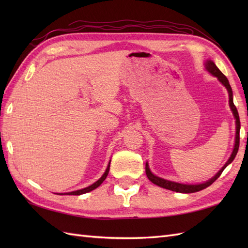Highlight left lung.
Returning a JSON list of instances; mask_svg holds the SVG:
<instances>
[{
  "instance_id": "obj_1",
  "label": "left lung",
  "mask_w": 248,
  "mask_h": 248,
  "mask_svg": "<svg viewBox=\"0 0 248 248\" xmlns=\"http://www.w3.org/2000/svg\"><path fill=\"white\" fill-rule=\"evenodd\" d=\"M205 69H207L211 75H213L214 77H217L219 82L223 84V85L227 88L228 93H229V105H230V108L232 110V113L234 115V118H235V125H236V133H235V143H234V148L232 154H231L229 160L227 161V163L224 165V167L220 170L217 175H215L212 179H210L209 181L204 182V183H200V184H181V183H177V182H172V181H168L165 180V179H162L160 177H156L155 176L154 173H152L149 170V166L148 164L146 163V175L148 177L149 180L156 184V186H159L161 187H164L167 189H170V191L173 192H179V193H195V192H199L202 191V189L211 186V184L217 180V179L222 175L223 170H225L226 167H227L231 162L234 160V157L238 154V150H239V146H240V128H241V124H240V117H239V113H238V109H236L235 105L233 104V98H232V89H231L230 84L227 80V78H226L222 71H220L218 68L217 67V65L214 64L212 61H207L205 62Z\"/></svg>"
}]
</instances>
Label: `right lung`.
Listing matches in <instances>:
<instances>
[{
  "label": "right lung",
  "mask_w": 248,
  "mask_h": 248,
  "mask_svg": "<svg viewBox=\"0 0 248 248\" xmlns=\"http://www.w3.org/2000/svg\"><path fill=\"white\" fill-rule=\"evenodd\" d=\"M109 164H110V161H109V163H108L107 170H105V172L103 173V176H102L101 178H100L98 181H96V182H94L93 184H92V186H87V187H85V188L78 189V191L70 192V193H66V194H68V195H82V194H85V193L91 192V191H93V189H94V188H97V187L100 186V184H101V183L105 180V178H107L108 173V170H109Z\"/></svg>",
  "instance_id": "obj_1"
}]
</instances>
